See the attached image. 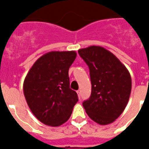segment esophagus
Returning a JSON list of instances; mask_svg holds the SVG:
<instances>
[{"label":"esophagus","mask_w":149,"mask_h":149,"mask_svg":"<svg viewBox=\"0 0 149 149\" xmlns=\"http://www.w3.org/2000/svg\"><path fill=\"white\" fill-rule=\"evenodd\" d=\"M77 96H78V97H79V99L81 98V94H80V91H77Z\"/></svg>","instance_id":"1"}]
</instances>
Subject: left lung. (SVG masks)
<instances>
[{"mask_svg": "<svg viewBox=\"0 0 149 149\" xmlns=\"http://www.w3.org/2000/svg\"><path fill=\"white\" fill-rule=\"evenodd\" d=\"M89 67L91 95L83 102L86 113L100 125L113 123L124 111L132 90L128 69L116 55L101 46L78 50Z\"/></svg>", "mask_w": 149, "mask_h": 149, "instance_id": "left-lung-1", "label": "left lung"}]
</instances>
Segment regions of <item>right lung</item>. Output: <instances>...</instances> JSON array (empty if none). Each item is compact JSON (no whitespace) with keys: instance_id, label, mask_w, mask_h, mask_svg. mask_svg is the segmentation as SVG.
<instances>
[{"instance_id":"1","label":"right lung","mask_w":149,"mask_h":149,"mask_svg":"<svg viewBox=\"0 0 149 149\" xmlns=\"http://www.w3.org/2000/svg\"><path fill=\"white\" fill-rule=\"evenodd\" d=\"M75 51H52L39 58L23 82V93L33 115L45 125L59 126L72 115L78 100L70 88L68 70Z\"/></svg>"}]
</instances>
